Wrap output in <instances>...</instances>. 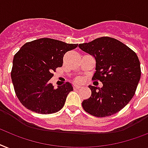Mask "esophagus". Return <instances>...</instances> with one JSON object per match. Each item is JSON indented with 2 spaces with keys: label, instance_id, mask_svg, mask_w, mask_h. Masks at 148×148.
Segmentation results:
<instances>
[{
  "label": "esophagus",
  "instance_id": "1",
  "mask_svg": "<svg viewBox=\"0 0 148 148\" xmlns=\"http://www.w3.org/2000/svg\"><path fill=\"white\" fill-rule=\"evenodd\" d=\"M79 88H80V86H74V90H79Z\"/></svg>",
  "mask_w": 148,
  "mask_h": 148
}]
</instances>
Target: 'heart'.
Instances as JSON below:
<instances>
[{
    "label": "heart",
    "instance_id": "heart-1",
    "mask_svg": "<svg viewBox=\"0 0 148 148\" xmlns=\"http://www.w3.org/2000/svg\"><path fill=\"white\" fill-rule=\"evenodd\" d=\"M84 81H85L84 78L82 77H79L76 78V80H75L74 82L76 83V84H83Z\"/></svg>",
    "mask_w": 148,
    "mask_h": 148
}]
</instances>
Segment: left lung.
I'll list each match as a JSON object with an SVG mask.
<instances>
[{
    "label": "left lung",
    "instance_id": "left-lung-1",
    "mask_svg": "<svg viewBox=\"0 0 148 148\" xmlns=\"http://www.w3.org/2000/svg\"><path fill=\"white\" fill-rule=\"evenodd\" d=\"M79 48L94 57V80L102 87L89 85L91 97L84 100L86 112L97 117L117 113L134 97L140 78V62L136 53L122 42L111 37H101Z\"/></svg>",
    "mask_w": 148,
    "mask_h": 148
}]
</instances>
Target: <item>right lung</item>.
Masks as SVG:
<instances>
[{
	"label": "right lung",
	"mask_w": 148,
	"mask_h": 148,
	"mask_svg": "<svg viewBox=\"0 0 148 148\" xmlns=\"http://www.w3.org/2000/svg\"><path fill=\"white\" fill-rule=\"evenodd\" d=\"M78 44L42 38L24 44L14 55L11 79L16 95L28 109L39 114H51L62 109L73 86L67 82L54 88L50 79L62 67L64 54Z\"/></svg>",
	"instance_id": "right-lung-1"
}]
</instances>
